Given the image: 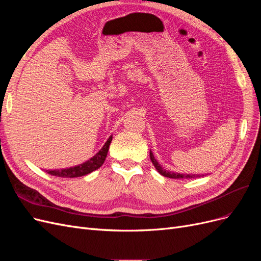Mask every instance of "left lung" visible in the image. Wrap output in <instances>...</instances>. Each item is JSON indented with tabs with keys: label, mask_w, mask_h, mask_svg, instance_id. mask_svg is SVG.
<instances>
[{
	"label": "left lung",
	"mask_w": 261,
	"mask_h": 261,
	"mask_svg": "<svg viewBox=\"0 0 261 261\" xmlns=\"http://www.w3.org/2000/svg\"><path fill=\"white\" fill-rule=\"evenodd\" d=\"M150 160H151L152 164L154 165V168L156 169V171L160 173L161 175L165 176V177H170V178H175V179H185V178H195V177H200V175L197 174H179V173H174V172H167L165 170L162 169L161 165L158 163V161L154 159V156L150 150ZM203 176V175H201Z\"/></svg>",
	"instance_id": "8db88e82"
}]
</instances>
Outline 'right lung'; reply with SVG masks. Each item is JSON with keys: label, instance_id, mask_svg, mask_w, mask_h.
<instances>
[{"label": "right lung", "instance_id": "add662e5", "mask_svg": "<svg viewBox=\"0 0 261 261\" xmlns=\"http://www.w3.org/2000/svg\"><path fill=\"white\" fill-rule=\"evenodd\" d=\"M111 141H112V136H110L105 146L102 147L90 160L86 161L85 163L77 165V167H74V168L63 169L61 171H48V173L51 175L59 176V177H78V176L89 174V173L96 171L105 163Z\"/></svg>", "mask_w": 261, "mask_h": 261}]
</instances>
